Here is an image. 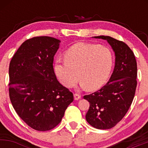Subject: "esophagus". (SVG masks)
Listing matches in <instances>:
<instances>
[{
    "mask_svg": "<svg viewBox=\"0 0 148 148\" xmlns=\"http://www.w3.org/2000/svg\"><path fill=\"white\" fill-rule=\"evenodd\" d=\"M74 99L75 100H79L81 99V95L79 94H77V93H74Z\"/></svg>",
    "mask_w": 148,
    "mask_h": 148,
    "instance_id": "34e87169",
    "label": "esophagus"
}]
</instances>
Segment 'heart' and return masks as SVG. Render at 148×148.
<instances>
[{
	"label": "heart",
	"mask_w": 148,
	"mask_h": 148,
	"mask_svg": "<svg viewBox=\"0 0 148 148\" xmlns=\"http://www.w3.org/2000/svg\"><path fill=\"white\" fill-rule=\"evenodd\" d=\"M64 59L58 60L55 64L60 82L65 87L72 88L79 78L81 88L88 87L90 90L104 84L113 61V54L108 48L87 42L72 46L64 53Z\"/></svg>",
	"instance_id": "1"
}]
</instances>
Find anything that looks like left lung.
I'll return each instance as SVG.
<instances>
[{"mask_svg": "<svg viewBox=\"0 0 148 148\" xmlns=\"http://www.w3.org/2000/svg\"><path fill=\"white\" fill-rule=\"evenodd\" d=\"M95 38L107 40L115 52V63L106 84L84 96L90 102L86 118L95 128L108 130L124 118L133 101L137 86V63L133 51L125 42L103 35Z\"/></svg>", "mask_w": 148, "mask_h": 148, "instance_id": "8db88e82", "label": "left lung"}]
</instances>
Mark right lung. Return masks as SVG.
I'll list each match as a JSON object with an SVG mask.
<instances>
[{
  "instance_id": "1",
  "label": "right lung",
  "mask_w": 148,
  "mask_h": 148,
  "mask_svg": "<svg viewBox=\"0 0 148 148\" xmlns=\"http://www.w3.org/2000/svg\"><path fill=\"white\" fill-rule=\"evenodd\" d=\"M60 42L51 37L30 38L10 61V101L18 116L37 131L56 127L74 100L73 93L58 82L54 72L53 58Z\"/></svg>"
}]
</instances>
